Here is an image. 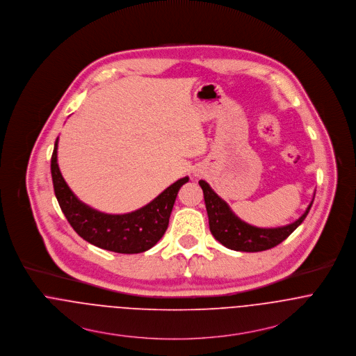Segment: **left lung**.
Masks as SVG:
<instances>
[{"mask_svg": "<svg viewBox=\"0 0 356 356\" xmlns=\"http://www.w3.org/2000/svg\"><path fill=\"white\" fill-rule=\"evenodd\" d=\"M199 186L203 191L211 235L222 245L243 252L265 251L284 241L305 221L316 197L296 221L277 228H258L241 221L228 203L218 197L204 180H199Z\"/></svg>", "mask_w": 356, "mask_h": 356, "instance_id": "1", "label": "left lung"}]
</instances>
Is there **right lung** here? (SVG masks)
I'll use <instances>...</instances> for the list:
<instances>
[{
    "mask_svg": "<svg viewBox=\"0 0 356 356\" xmlns=\"http://www.w3.org/2000/svg\"><path fill=\"white\" fill-rule=\"evenodd\" d=\"M58 138L51 154V179L58 204L75 232L86 241L119 254L150 250L163 236L179 190L188 181L183 177L163 190L146 206L127 214L101 213L80 202L65 183L57 163Z\"/></svg>",
    "mask_w": 356,
    "mask_h": 356,
    "instance_id": "add662e5",
    "label": "right lung"
}]
</instances>
